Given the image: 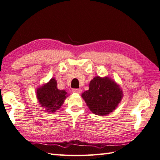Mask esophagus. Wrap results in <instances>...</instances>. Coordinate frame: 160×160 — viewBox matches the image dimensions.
<instances>
[{
    "label": "esophagus",
    "mask_w": 160,
    "mask_h": 160,
    "mask_svg": "<svg viewBox=\"0 0 160 160\" xmlns=\"http://www.w3.org/2000/svg\"><path fill=\"white\" fill-rule=\"evenodd\" d=\"M72 93H81V89H73L72 90Z\"/></svg>",
    "instance_id": "34e87169"
}]
</instances>
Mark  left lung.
Instances as JSON below:
<instances>
[{
    "label": "left lung",
    "instance_id": "8db88e82",
    "mask_svg": "<svg viewBox=\"0 0 160 160\" xmlns=\"http://www.w3.org/2000/svg\"><path fill=\"white\" fill-rule=\"evenodd\" d=\"M89 89L82 93L89 109L95 115H107L118 107L123 98L122 89L108 77H95L89 83Z\"/></svg>",
    "mask_w": 160,
    "mask_h": 160
}]
</instances>
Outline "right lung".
<instances>
[{
    "label": "right lung",
    "mask_w": 160,
    "mask_h": 160,
    "mask_svg": "<svg viewBox=\"0 0 160 160\" xmlns=\"http://www.w3.org/2000/svg\"><path fill=\"white\" fill-rule=\"evenodd\" d=\"M67 97L65 90L57 89V81L52 78L47 83L37 89V98L41 107L48 112L55 113L63 104Z\"/></svg>",
    "instance_id": "add662e5"
}]
</instances>
